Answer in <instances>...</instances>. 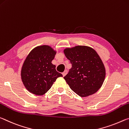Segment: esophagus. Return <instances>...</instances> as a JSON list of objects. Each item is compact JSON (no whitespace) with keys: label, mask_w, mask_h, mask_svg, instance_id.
<instances>
[{"label":"esophagus","mask_w":129,"mask_h":129,"mask_svg":"<svg viewBox=\"0 0 129 129\" xmlns=\"http://www.w3.org/2000/svg\"><path fill=\"white\" fill-rule=\"evenodd\" d=\"M67 74V70H64V72L62 73V75H63V77H64V76L66 75Z\"/></svg>","instance_id":"34e87169"}]
</instances>
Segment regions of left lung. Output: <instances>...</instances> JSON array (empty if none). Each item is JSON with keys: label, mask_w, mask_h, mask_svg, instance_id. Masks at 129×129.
Here are the masks:
<instances>
[{"label": "left lung", "mask_w": 129, "mask_h": 129, "mask_svg": "<svg viewBox=\"0 0 129 129\" xmlns=\"http://www.w3.org/2000/svg\"><path fill=\"white\" fill-rule=\"evenodd\" d=\"M72 67L64 79L74 92L82 97L96 92L102 86L106 75L104 64L91 47L77 46L64 50Z\"/></svg>", "instance_id": "1"}]
</instances>
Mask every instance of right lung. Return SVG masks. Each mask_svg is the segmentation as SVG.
Instances as JSON below:
<instances>
[{"label": "right lung", "mask_w": 129, "mask_h": 129, "mask_svg": "<svg viewBox=\"0 0 129 129\" xmlns=\"http://www.w3.org/2000/svg\"><path fill=\"white\" fill-rule=\"evenodd\" d=\"M56 53L51 47L43 45L34 48L27 55L21 70V78L29 92L42 95L58 77H63L51 63Z\"/></svg>", "instance_id": "right-lung-1"}]
</instances>
